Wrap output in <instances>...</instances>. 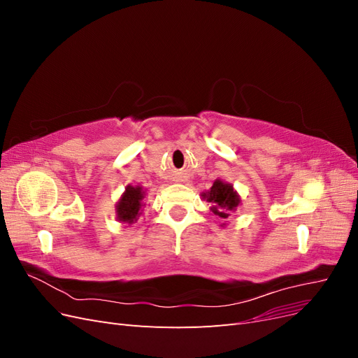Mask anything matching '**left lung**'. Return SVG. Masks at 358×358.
I'll return each mask as SVG.
<instances>
[{
  "label": "left lung",
  "instance_id": "obj_1",
  "mask_svg": "<svg viewBox=\"0 0 358 358\" xmlns=\"http://www.w3.org/2000/svg\"><path fill=\"white\" fill-rule=\"evenodd\" d=\"M203 199L208 200L212 206L210 210L220 216L221 220H227L231 212H234L241 204V197L233 188L231 183H225L220 179L213 182L212 188L208 192H203Z\"/></svg>",
  "mask_w": 358,
  "mask_h": 358
}]
</instances>
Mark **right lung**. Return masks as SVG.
<instances>
[{
	"instance_id": "1",
	"label": "right lung",
	"mask_w": 358,
	"mask_h": 358,
	"mask_svg": "<svg viewBox=\"0 0 358 358\" xmlns=\"http://www.w3.org/2000/svg\"><path fill=\"white\" fill-rule=\"evenodd\" d=\"M145 191L142 187L128 185L122 197L116 203V218L119 222L133 224L142 215Z\"/></svg>"
}]
</instances>
